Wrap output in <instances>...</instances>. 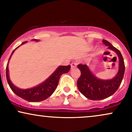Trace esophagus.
I'll return each instance as SVG.
<instances>
[{"label":"esophagus","mask_w":132,"mask_h":132,"mask_svg":"<svg viewBox=\"0 0 132 132\" xmlns=\"http://www.w3.org/2000/svg\"><path fill=\"white\" fill-rule=\"evenodd\" d=\"M76 66H77V63H72L71 64V68H76Z\"/></svg>","instance_id":"1"}]
</instances>
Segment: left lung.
<instances>
[{
    "instance_id": "left-lung-1",
    "label": "left lung",
    "mask_w": 132,
    "mask_h": 132,
    "mask_svg": "<svg viewBox=\"0 0 132 132\" xmlns=\"http://www.w3.org/2000/svg\"><path fill=\"white\" fill-rule=\"evenodd\" d=\"M103 43L108 46L109 49L115 51L119 56V69L114 78L109 80L100 79L92 75L87 65H78L81 72L77 81L78 88L82 94L92 101L104 99L113 95L119 89L125 72V64L120 51L107 40H103Z\"/></svg>"
}]
</instances>
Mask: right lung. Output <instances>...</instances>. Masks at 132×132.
Returning <instances> with one entry per match:
<instances>
[{
	"instance_id": "right-lung-1",
	"label": "right lung",
	"mask_w": 132,
	"mask_h": 132,
	"mask_svg": "<svg viewBox=\"0 0 132 132\" xmlns=\"http://www.w3.org/2000/svg\"><path fill=\"white\" fill-rule=\"evenodd\" d=\"M33 41H38L37 39H33ZM27 43V42H24L22 43L23 44ZM20 46L16 47L15 49L12 53L10 57L12 55L15 50ZM9 58V60H10ZM71 68V66H60L56 69L53 73L51 75L45 82L40 84V85L36 86L28 89H21L16 87L12 83L10 80L9 75V68L8 63H7V67H6V78L8 84L10 86V89L14 92L16 95L22 98L23 99L28 102H40V101H44L49 97L53 94L54 90L56 89L57 85H58L59 80L60 77L63 74L67 73Z\"/></svg>"
}]
</instances>
